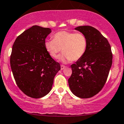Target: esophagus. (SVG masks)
Here are the masks:
<instances>
[{"label":"esophagus","mask_w":124,"mask_h":124,"mask_svg":"<svg viewBox=\"0 0 124 124\" xmlns=\"http://www.w3.org/2000/svg\"><path fill=\"white\" fill-rule=\"evenodd\" d=\"M66 67V66L65 65H61V70H63L64 69H65Z\"/></svg>","instance_id":"1"}]
</instances>
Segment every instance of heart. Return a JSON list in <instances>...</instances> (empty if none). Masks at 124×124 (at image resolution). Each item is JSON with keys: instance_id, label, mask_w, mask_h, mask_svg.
Listing matches in <instances>:
<instances>
[{"instance_id": "1", "label": "heart", "mask_w": 124, "mask_h": 124, "mask_svg": "<svg viewBox=\"0 0 124 124\" xmlns=\"http://www.w3.org/2000/svg\"><path fill=\"white\" fill-rule=\"evenodd\" d=\"M44 46L53 58H57L62 50L63 53L59 57V60L65 63L78 61L84 55L87 47V40L82 32L60 31L53 35V39L45 40Z\"/></svg>"}]
</instances>
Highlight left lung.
<instances>
[{
  "mask_svg": "<svg viewBox=\"0 0 124 124\" xmlns=\"http://www.w3.org/2000/svg\"><path fill=\"white\" fill-rule=\"evenodd\" d=\"M75 29L86 36L87 47L84 55L71 65L69 85L77 97L90 98L99 93L107 80L112 64L111 47L107 39L94 27L83 26Z\"/></svg>",
  "mask_w": 124,
  "mask_h": 124,
  "instance_id": "8db88e82",
  "label": "left lung"
}]
</instances>
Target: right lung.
I'll use <instances>...</instances> for the list:
<instances>
[{
  "label": "right lung",
  "instance_id": "add662e5",
  "mask_svg": "<svg viewBox=\"0 0 124 124\" xmlns=\"http://www.w3.org/2000/svg\"><path fill=\"white\" fill-rule=\"evenodd\" d=\"M51 32L49 28L33 26L19 35L12 46L10 65L14 79L20 90L31 98L47 94L61 69L44 46Z\"/></svg>",
  "mask_w": 124,
  "mask_h": 124
}]
</instances>
